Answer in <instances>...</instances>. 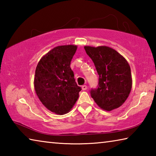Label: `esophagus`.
Segmentation results:
<instances>
[{"mask_svg": "<svg viewBox=\"0 0 156 156\" xmlns=\"http://www.w3.org/2000/svg\"><path fill=\"white\" fill-rule=\"evenodd\" d=\"M87 89V85H83V86H82V89H83V91H85Z\"/></svg>", "mask_w": 156, "mask_h": 156, "instance_id": "34e87169", "label": "esophagus"}]
</instances>
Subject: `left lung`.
I'll list each match as a JSON object with an SVG mask.
<instances>
[{
  "label": "left lung",
  "instance_id": "1",
  "mask_svg": "<svg viewBox=\"0 0 156 156\" xmlns=\"http://www.w3.org/2000/svg\"><path fill=\"white\" fill-rule=\"evenodd\" d=\"M99 75L98 88L92 89V98L101 109L112 111L127 99L132 87L131 68L122 55L111 47L84 46Z\"/></svg>",
  "mask_w": 156,
  "mask_h": 156
}]
</instances>
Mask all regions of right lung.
I'll use <instances>...</instances> for the list:
<instances>
[{"label": "right lung", "mask_w": 156, "mask_h": 156, "mask_svg": "<svg viewBox=\"0 0 156 156\" xmlns=\"http://www.w3.org/2000/svg\"><path fill=\"white\" fill-rule=\"evenodd\" d=\"M76 49L73 44L54 47L41 58L36 69L34 83L37 96L47 109L56 114L69 112L81 91L70 68Z\"/></svg>", "instance_id": "right-lung-1"}]
</instances>
